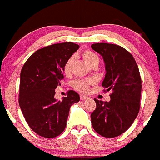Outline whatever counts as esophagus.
Segmentation results:
<instances>
[{
    "label": "esophagus",
    "instance_id": "34e87169",
    "mask_svg": "<svg viewBox=\"0 0 160 160\" xmlns=\"http://www.w3.org/2000/svg\"><path fill=\"white\" fill-rule=\"evenodd\" d=\"M88 96H84V95H80V99H82V100H85V99H88Z\"/></svg>",
    "mask_w": 160,
    "mask_h": 160
}]
</instances>
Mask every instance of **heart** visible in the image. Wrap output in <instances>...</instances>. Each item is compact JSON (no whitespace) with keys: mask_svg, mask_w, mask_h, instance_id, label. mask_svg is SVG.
Returning a JSON list of instances; mask_svg holds the SVG:
<instances>
[{"mask_svg":"<svg viewBox=\"0 0 160 160\" xmlns=\"http://www.w3.org/2000/svg\"><path fill=\"white\" fill-rule=\"evenodd\" d=\"M82 57L85 59V61L89 64L90 66L92 65L93 64L96 62H99V58H98L97 55L96 53H94L93 52L90 51V50H85L82 52ZM74 62V58H68L67 60L65 63L64 64V67H63V72L64 74L67 76L72 74V64ZM92 84V81L90 80H84V79H78L75 80L73 82V87L78 91L81 92H86L88 91V88H89L90 85Z\"/></svg>","mask_w":160,"mask_h":160,"instance_id":"heart-1","label":"heart"}]
</instances>
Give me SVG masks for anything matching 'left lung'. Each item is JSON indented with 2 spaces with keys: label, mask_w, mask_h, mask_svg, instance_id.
Returning a JSON list of instances; mask_svg holds the SVG:
<instances>
[{
  "label": "left lung",
  "mask_w": 160,
  "mask_h": 160,
  "mask_svg": "<svg viewBox=\"0 0 160 160\" xmlns=\"http://www.w3.org/2000/svg\"><path fill=\"white\" fill-rule=\"evenodd\" d=\"M91 47L102 55L106 64L103 92L112 91L109 102L94 99L96 108L91 113L92 125L102 137H118L131 127L140 110L138 68L132 53L121 46L100 42Z\"/></svg>",
  "instance_id": "obj_1"
}]
</instances>
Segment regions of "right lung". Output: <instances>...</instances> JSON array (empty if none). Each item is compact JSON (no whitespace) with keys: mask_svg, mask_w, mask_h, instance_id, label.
<instances>
[{"mask_svg":"<svg viewBox=\"0 0 160 160\" xmlns=\"http://www.w3.org/2000/svg\"><path fill=\"white\" fill-rule=\"evenodd\" d=\"M79 46L67 42L36 50L29 57L20 74V108L30 128L39 135L53 138L64 131L70 107L80 100L69 90L62 101L54 98L55 88L64 78V63Z\"/></svg>","mask_w":160,"mask_h":160,"instance_id":"add662e5","label":"right lung"}]
</instances>
